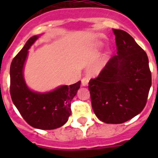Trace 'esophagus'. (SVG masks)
Segmentation results:
<instances>
[{
    "label": "esophagus",
    "instance_id": "1",
    "mask_svg": "<svg viewBox=\"0 0 158 158\" xmlns=\"http://www.w3.org/2000/svg\"><path fill=\"white\" fill-rule=\"evenodd\" d=\"M89 79L88 78V77H84V78H83L81 80V83H82V85L84 87L87 86L88 84H89Z\"/></svg>",
    "mask_w": 158,
    "mask_h": 158
}]
</instances>
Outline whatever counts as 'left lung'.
Segmentation results:
<instances>
[{"mask_svg": "<svg viewBox=\"0 0 158 158\" xmlns=\"http://www.w3.org/2000/svg\"><path fill=\"white\" fill-rule=\"evenodd\" d=\"M112 30L117 55L89 81V89L97 117L106 124H121L144 108L152 78L146 52L128 33Z\"/></svg>", "mask_w": 158, "mask_h": 158, "instance_id": "obj_1", "label": "left lung"}]
</instances>
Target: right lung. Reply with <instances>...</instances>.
Returning a JSON list of instances; mask_svg holds the SVG:
<instances>
[{"label":"right lung","instance_id":"right-lung-1","mask_svg":"<svg viewBox=\"0 0 158 158\" xmlns=\"http://www.w3.org/2000/svg\"><path fill=\"white\" fill-rule=\"evenodd\" d=\"M42 35L29 38L11 62L10 90L13 103L28 125L39 130H54L64 125L71 115L70 102L81 82L45 93L33 91L27 85L23 69L28 50Z\"/></svg>","mask_w":158,"mask_h":158}]
</instances>
